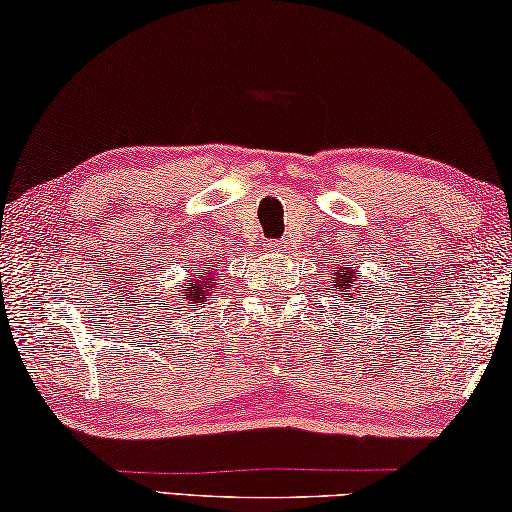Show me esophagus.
Instances as JSON below:
<instances>
[{
  "instance_id": "esophagus-1",
  "label": "esophagus",
  "mask_w": 512,
  "mask_h": 512,
  "mask_svg": "<svg viewBox=\"0 0 512 512\" xmlns=\"http://www.w3.org/2000/svg\"><path fill=\"white\" fill-rule=\"evenodd\" d=\"M267 249L276 251V254H283V251H286L288 247H286V242H283V240H270V242H267Z\"/></svg>"
}]
</instances>
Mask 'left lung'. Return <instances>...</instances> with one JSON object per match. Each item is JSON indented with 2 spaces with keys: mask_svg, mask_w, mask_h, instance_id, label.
Wrapping results in <instances>:
<instances>
[{
  "mask_svg": "<svg viewBox=\"0 0 512 512\" xmlns=\"http://www.w3.org/2000/svg\"><path fill=\"white\" fill-rule=\"evenodd\" d=\"M331 288L335 290V297H342L349 306L358 304V301L376 299V295H372V288L360 281V272L356 267L342 263L331 267ZM374 304H379V301H374Z\"/></svg>",
  "mask_w": 512,
  "mask_h": 512,
  "instance_id": "obj_1",
  "label": "left lung"
}]
</instances>
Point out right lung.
Listing matches in <instances>:
<instances>
[{"instance_id":"obj_1","label":"right lung","mask_w":512,"mask_h":512,"mask_svg":"<svg viewBox=\"0 0 512 512\" xmlns=\"http://www.w3.org/2000/svg\"><path fill=\"white\" fill-rule=\"evenodd\" d=\"M186 286L177 288L179 297H172V304L179 299L181 308H199L204 301L213 297V292L217 288V270L215 265H206L204 270L197 272L192 279H186ZM170 304V301H167Z\"/></svg>"}]
</instances>
